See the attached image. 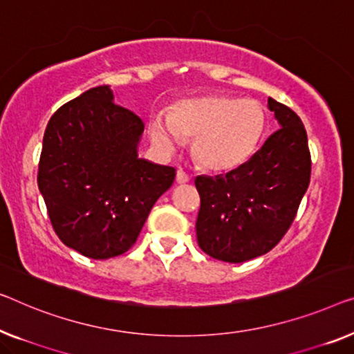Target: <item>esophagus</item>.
<instances>
[{"mask_svg":"<svg viewBox=\"0 0 354 354\" xmlns=\"http://www.w3.org/2000/svg\"><path fill=\"white\" fill-rule=\"evenodd\" d=\"M189 181H191V176H189L186 171H183V170L176 171V183L178 184H186Z\"/></svg>","mask_w":354,"mask_h":354,"instance_id":"obj_1","label":"esophagus"}]
</instances>
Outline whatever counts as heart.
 I'll use <instances>...</instances> for the list:
<instances>
[{
  "label": "heart",
  "instance_id": "obj_1",
  "mask_svg": "<svg viewBox=\"0 0 354 354\" xmlns=\"http://www.w3.org/2000/svg\"><path fill=\"white\" fill-rule=\"evenodd\" d=\"M267 115L256 100L205 95L176 103L168 114L149 120L152 145L170 156L194 138L192 156L208 171H230L254 154L266 131Z\"/></svg>",
  "mask_w": 354,
  "mask_h": 354
}]
</instances>
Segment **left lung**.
<instances>
[{
  "label": "left lung",
  "mask_w": 354,
  "mask_h": 354,
  "mask_svg": "<svg viewBox=\"0 0 354 354\" xmlns=\"http://www.w3.org/2000/svg\"><path fill=\"white\" fill-rule=\"evenodd\" d=\"M279 130L235 170L197 176L198 246L214 259L239 263L275 246L297 213L310 184L307 131L292 109L268 98Z\"/></svg>",
  "instance_id": "obj_1"
}]
</instances>
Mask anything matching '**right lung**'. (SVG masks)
Returning <instances> with one entry per match:
<instances>
[{
  "label": "right lung",
  "instance_id": "1",
  "mask_svg": "<svg viewBox=\"0 0 354 354\" xmlns=\"http://www.w3.org/2000/svg\"><path fill=\"white\" fill-rule=\"evenodd\" d=\"M143 131V120L114 103L109 86L63 104L46 127L39 192L55 234L82 256L129 251L175 181V168L138 156Z\"/></svg>",
  "mask_w": 354,
  "mask_h": 354
}]
</instances>
